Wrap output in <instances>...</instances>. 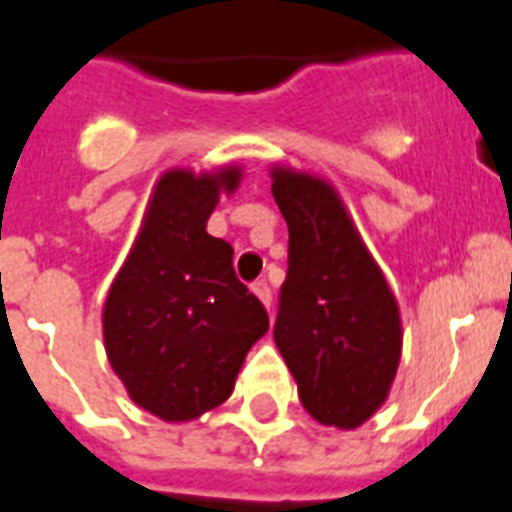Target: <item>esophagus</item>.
Returning a JSON list of instances; mask_svg holds the SVG:
<instances>
[{
    "mask_svg": "<svg viewBox=\"0 0 512 512\" xmlns=\"http://www.w3.org/2000/svg\"><path fill=\"white\" fill-rule=\"evenodd\" d=\"M253 293L259 296V301L264 304V307H272V291H269V285L264 283V280H259V283H253Z\"/></svg>",
    "mask_w": 512,
    "mask_h": 512,
    "instance_id": "34e87169",
    "label": "esophagus"
}]
</instances>
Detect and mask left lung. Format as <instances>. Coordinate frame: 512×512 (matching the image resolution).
I'll return each instance as SVG.
<instances>
[{"instance_id": "obj_1", "label": "left lung", "mask_w": 512, "mask_h": 512, "mask_svg": "<svg viewBox=\"0 0 512 512\" xmlns=\"http://www.w3.org/2000/svg\"><path fill=\"white\" fill-rule=\"evenodd\" d=\"M272 194L288 224L277 350L310 417L355 430L387 400L398 371V301L334 186L275 165Z\"/></svg>"}]
</instances>
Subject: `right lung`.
Wrapping results in <instances>:
<instances>
[{
  "label": "right lung",
  "mask_w": 512,
  "mask_h": 512,
  "mask_svg": "<svg viewBox=\"0 0 512 512\" xmlns=\"http://www.w3.org/2000/svg\"><path fill=\"white\" fill-rule=\"evenodd\" d=\"M240 178V165L162 173L106 296V358L133 403L165 422L221 406L269 328L264 304L237 280L232 245L205 229Z\"/></svg>",
  "instance_id": "add662e5"
}]
</instances>
